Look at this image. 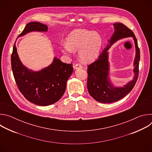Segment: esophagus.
<instances>
[{
    "mask_svg": "<svg viewBox=\"0 0 152 152\" xmlns=\"http://www.w3.org/2000/svg\"><path fill=\"white\" fill-rule=\"evenodd\" d=\"M75 68L76 69H81L82 68V66L80 64V63H77L75 64Z\"/></svg>",
    "mask_w": 152,
    "mask_h": 152,
    "instance_id": "esophagus-1",
    "label": "esophagus"
}]
</instances>
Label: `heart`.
Listing matches in <instances>:
<instances>
[{
  "mask_svg": "<svg viewBox=\"0 0 152 152\" xmlns=\"http://www.w3.org/2000/svg\"><path fill=\"white\" fill-rule=\"evenodd\" d=\"M66 44L61 47L62 52L67 55L78 51L80 59L83 62L94 60L99 54L102 38L97 32L85 29H76L67 37Z\"/></svg>",
  "mask_w": 152,
  "mask_h": 152,
  "instance_id": "obj_1",
  "label": "heart"
}]
</instances>
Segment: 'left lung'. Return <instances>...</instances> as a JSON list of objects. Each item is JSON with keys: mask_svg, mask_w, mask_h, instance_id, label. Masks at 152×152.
Here are the masks:
<instances>
[{"mask_svg": "<svg viewBox=\"0 0 152 152\" xmlns=\"http://www.w3.org/2000/svg\"><path fill=\"white\" fill-rule=\"evenodd\" d=\"M115 32L107 45L100 53L98 59L87 66V88L90 94L97 102L109 103L118 101L131 91L137 81L139 74V62L140 50L138 46L135 34L124 25L120 23L114 24ZM133 36L136 48V56L134 61L135 76L134 80L125 86L124 88H114L108 79L109 64L107 61V51L109 46L118 39Z\"/></svg>", "mask_w": 152, "mask_h": 152, "instance_id": "1", "label": "left lung"}]
</instances>
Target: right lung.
Segmentation results:
<instances>
[{"label":"right lung","mask_w":152,"mask_h":152,"mask_svg":"<svg viewBox=\"0 0 152 152\" xmlns=\"http://www.w3.org/2000/svg\"><path fill=\"white\" fill-rule=\"evenodd\" d=\"M48 29L41 23L30 22L19 37L31 31H47ZM11 67L19 91L28 101L39 106L52 104L62 97L73 70L72 64L62 62L55 58L48 67L38 72H31L20 61L15 42L11 54Z\"/></svg>","instance_id":"1"}]
</instances>
